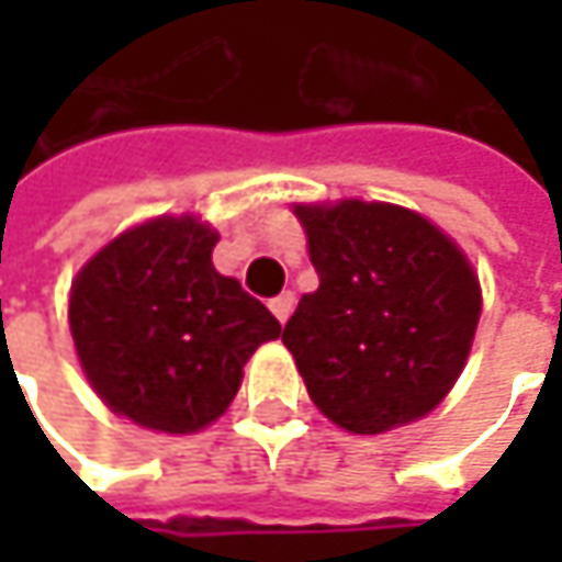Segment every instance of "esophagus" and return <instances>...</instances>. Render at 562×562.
<instances>
[{
  "mask_svg": "<svg viewBox=\"0 0 562 562\" xmlns=\"http://www.w3.org/2000/svg\"><path fill=\"white\" fill-rule=\"evenodd\" d=\"M293 306H296V296H293L291 291H284V293H281V296H274V300H271V303H269V310H271V313H274V318H278L281 325H284V322L291 318Z\"/></svg>",
  "mask_w": 562,
  "mask_h": 562,
  "instance_id": "1",
  "label": "esophagus"
}]
</instances>
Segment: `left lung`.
<instances>
[{
    "mask_svg": "<svg viewBox=\"0 0 562 562\" xmlns=\"http://www.w3.org/2000/svg\"><path fill=\"white\" fill-rule=\"evenodd\" d=\"M318 291L284 325L313 403L353 435L431 413L460 378L482 315L479 278L443 231L391 203L293 205Z\"/></svg>",
    "mask_w": 562,
    "mask_h": 562,
    "instance_id": "8db88e82",
    "label": "left lung"
}]
</instances>
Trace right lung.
<instances>
[{
  "label": "right lung",
  "instance_id": "obj_1",
  "mask_svg": "<svg viewBox=\"0 0 562 562\" xmlns=\"http://www.w3.org/2000/svg\"><path fill=\"white\" fill-rule=\"evenodd\" d=\"M218 234L193 215H162L119 234L80 269L68 322L102 403L165 435L215 422L278 318L240 281L218 274Z\"/></svg>",
  "mask_w": 562,
  "mask_h": 562
}]
</instances>
